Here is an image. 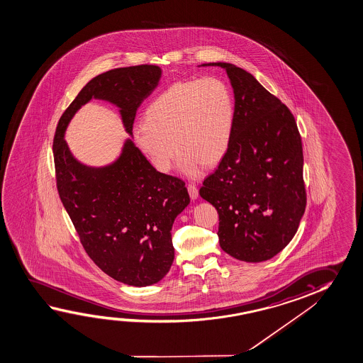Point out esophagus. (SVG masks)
<instances>
[{
  "instance_id": "1",
  "label": "esophagus",
  "mask_w": 363,
  "mask_h": 363,
  "mask_svg": "<svg viewBox=\"0 0 363 363\" xmlns=\"http://www.w3.org/2000/svg\"><path fill=\"white\" fill-rule=\"evenodd\" d=\"M188 191L191 199H196L198 198V188L194 184H188Z\"/></svg>"
}]
</instances>
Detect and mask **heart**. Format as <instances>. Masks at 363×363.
<instances>
[{"label": "heart", "mask_w": 363, "mask_h": 363, "mask_svg": "<svg viewBox=\"0 0 363 363\" xmlns=\"http://www.w3.org/2000/svg\"><path fill=\"white\" fill-rule=\"evenodd\" d=\"M233 123L235 101L225 82H175L149 104L144 123L133 127V143L160 173L172 169L178 151L180 170L198 178L203 162L212 165L225 155Z\"/></svg>", "instance_id": "1"}]
</instances>
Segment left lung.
Wrapping results in <instances>:
<instances>
[{
	"label": "left lung",
	"mask_w": 363,
	"mask_h": 363,
	"mask_svg": "<svg viewBox=\"0 0 363 363\" xmlns=\"http://www.w3.org/2000/svg\"><path fill=\"white\" fill-rule=\"evenodd\" d=\"M225 68L235 93L230 145L199 189L219 216L220 248L232 257L261 262L293 240L306 206L303 145L293 113L252 74Z\"/></svg>",
	"instance_id": "1"
}]
</instances>
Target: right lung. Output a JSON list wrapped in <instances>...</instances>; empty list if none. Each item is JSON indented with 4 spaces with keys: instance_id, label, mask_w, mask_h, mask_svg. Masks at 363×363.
<instances>
[{
    "instance_id": "add662e5",
    "label": "right lung",
    "mask_w": 363,
    "mask_h": 363,
    "mask_svg": "<svg viewBox=\"0 0 363 363\" xmlns=\"http://www.w3.org/2000/svg\"><path fill=\"white\" fill-rule=\"evenodd\" d=\"M162 77L157 65L117 68L94 77L60 117L52 143L60 201L93 262L117 281L147 286L160 281L174 261V219L189 204L182 179L159 173L128 138L121 155L104 167L83 165L70 154L64 133L92 98L120 108L133 135L136 111Z\"/></svg>"
}]
</instances>
